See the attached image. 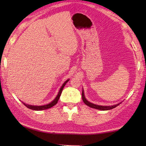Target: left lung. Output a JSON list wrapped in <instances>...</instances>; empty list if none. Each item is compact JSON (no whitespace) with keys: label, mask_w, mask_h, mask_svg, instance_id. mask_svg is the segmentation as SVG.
Instances as JSON below:
<instances>
[{"label":"left lung","mask_w":146,"mask_h":146,"mask_svg":"<svg viewBox=\"0 0 146 146\" xmlns=\"http://www.w3.org/2000/svg\"><path fill=\"white\" fill-rule=\"evenodd\" d=\"M82 99H83V102H84V103L86 105H88V106L90 107L94 108H95V109H98V110H110V109H112V108H115L116 107H117L118 105L120 104H118L117 105H111V106H102V105H95V104H92V103H90V102H89L88 101L86 100L85 97L84 92H83V90L82 91Z\"/></svg>","instance_id":"left-lung-1"}]
</instances>
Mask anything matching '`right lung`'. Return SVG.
Masks as SVG:
<instances>
[{
    "instance_id": "1",
    "label": "right lung",
    "mask_w": 146,
    "mask_h": 146,
    "mask_svg": "<svg viewBox=\"0 0 146 146\" xmlns=\"http://www.w3.org/2000/svg\"><path fill=\"white\" fill-rule=\"evenodd\" d=\"M69 81V80H67L66 82H65L63 85H62V86L61 87L60 90V92H58V95L56 96V97L55 98L54 100L52 101V102H51L50 104H49L48 105H42V106H35V105H27L25 103H23V104L25 105L26 107H27L28 108H30V109L31 110H46V109H48V108H51L52 107H53L54 105H55L56 104L58 103V101L59 100V98H60V96H61V92L62 91H63V89L64 88V86H65V85H66V83Z\"/></svg>"
}]
</instances>
